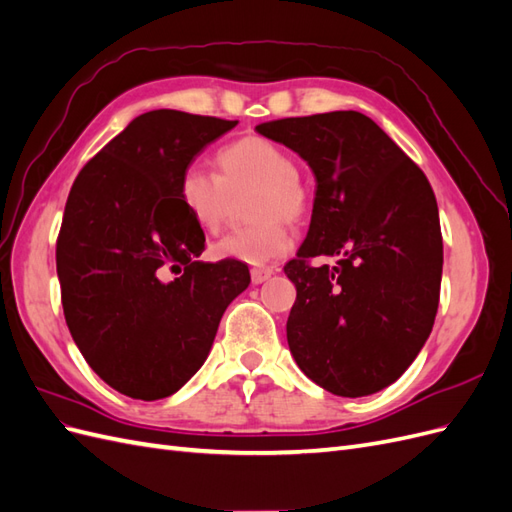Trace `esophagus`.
Masks as SVG:
<instances>
[{
    "label": "esophagus",
    "mask_w": 512,
    "mask_h": 512,
    "mask_svg": "<svg viewBox=\"0 0 512 512\" xmlns=\"http://www.w3.org/2000/svg\"><path fill=\"white\" fill-rule=\"evenodd\" d=\"M250 275H252V284H262L273 275V269H252Z\"/></svg>",
    "instance_id": "1"
}]
</instances>
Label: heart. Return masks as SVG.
Returning a JSON list of instances; mask_svg holds the SVG:
<instances>
[{"label":"heart","mask_w":512,"mask_h":512,"mask_svg":"<svg viewBox=\"0 0 512 512\" xmlns=\"http://www.w3.org/2000/svg\"><path fill=\"white\" fill-rule=\"evenodd\" d=\"M220 173L188 166L179 179V200L194 224L218 232L232 198L256 190L250 218L256 224L230 230L211 245L215 258L245 265H267L290 250L286 222H299L309 205L303 179L294 170L290 153L265 136H245L215 153Z\"/></svg>","instance_id":"b5f03b06"}]
</instances>
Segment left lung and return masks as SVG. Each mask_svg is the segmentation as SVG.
Segmentation results:
<instances>
[{
	"mask_svg": "<svg viewBox=\"0 0 512 512\" xmlns=\"http://www.w3.org/2000/svg\"><path fill=\"white\" fill-rule=\"evenodd\" d=\"M316 177L312 224L284 273L297 288L286 322L303 374L339 397L395 382L421 352L438 314L442 232L425 173L356 111L256 126ZM316 255L338 265L314 268Z\"/></svg>",
	"mask_w": 512,
	"mask_h": 512,
	"instance_id": "8db88e82",
	"label": "left lung"
}]
</instances>
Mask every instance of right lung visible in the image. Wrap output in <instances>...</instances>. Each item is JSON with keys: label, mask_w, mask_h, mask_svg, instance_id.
Here are the masks:
<instances>
[{"label": "right lung", "mask_w": 512, "mask_h": 512, "mask_svg": "<svg viewBox=\"0 0 512 512\" xmlns=\"http://www.w3.org/2000/svg\"><path fill=\"white\" fill-rule=\"evenodd\" d=\"M235 126L170 108L145 113L72 183L57 237L66 324L89 367L132 399L177 393L250 284L239 260H198L205 232L179 200L183 170Z\"/></svg>", "instance_id": "obj_1"}]
</instances>
